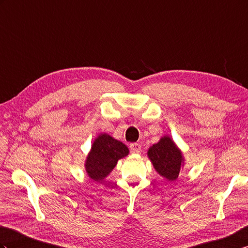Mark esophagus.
<instances>
[{
    "label": "esophagus",
    "mask_w": 248,
    "mask_h": 248,
    "mask_svg": "<svg viewBox=\"0 0 248 248\" xmlns=\"http://www.w3.org/2000/svg\"><path fill=\"white\" fill-rule=\"evenodd\" d=\"M130 149L133 153H140V150H141V146L140 145V143L133 142V143H131V145H130Z\"/></svg>",
    "instance_id": "34e87169"
}]
</instances>
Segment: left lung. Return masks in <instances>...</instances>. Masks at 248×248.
I'll use <instances>...</instances> for the list:
<instances>
[{
	"label": "left lung",
	"mask_w": 248,
	"mask_h": 248,
	"mask_svg": "<svg viewBox=\"0 0 248 248\" xmlns=\"http://www.w3.org/2000/svg\"><path fill=\"white\" fill-rule=\"evenodd\" d=\"M148 157L157 173L169 182L177 180L185 165V158L173 140L168 135L160 138L157 143L149 148Z\"/></svg>",
	"instance_id": "obj_1"
}]
</instances>
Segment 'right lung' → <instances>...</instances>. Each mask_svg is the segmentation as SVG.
<instances>
[{"mask_svg":"<svg viewBox=\"0 0 248 248\" xmlns=\"http://www.w3.org/2000/svg\"><path fill=\"white\" fill-rule=\"evenodd\" d=\"M129 154L124 143L115 140L107 133L98 135L86 156L84 167L89 177L95 182H101L111 173L119 159Z\"/></svg>","mask_w":248,"mask_h":248,"instance_id":"1","label":"right lung"}]
</instances>
